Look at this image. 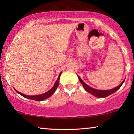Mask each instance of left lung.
<instances>
[{
	"instance_id": "obj_1",
	"label": "left lung",
	"mask_w": 134,
	"mask_h": 134,
	"mask_svg": "<svg viewBox=\"0 0 134 134\" xmlns=\"http://www.w3.org/2000/svg\"><path fill=\"white\" fill-rule=\"evenodd\" d=\"M78 77H79V80H80V83H81L82 85H83L84 89H85L87 91H88V93H91V94L94 95V96L97 97V98H105V97H107L108 96H109V95L113 94V93L116 92V91L118 90V89H120V88L121 87L122 83H124V80H124L120 85H118V87L109 90H99L93 88H91L90 87V86L87 85V84H86L85 82H84L83 80L80 79V77L79 76H78Z\"/></svg>"
}]
</instances>
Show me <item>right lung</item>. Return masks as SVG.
<instances>
[{"label": "right lung", "mask_w": 134, "mask_h": 134, "mask_svg": "<svg viewBox=\"0 0 134 134\" xmlns=\"http://www.w3.org/2000/svg\"><path fill=\"white\" fill-rule=\"evenodd\" d=\"M62 72L60 73L59 76L58 77V79L57 80H56L55 83L54 85L53 86V87L51 88V90H49L48 91H47V92H46L45 93H44V94H39V95H35V96H28V95H25L24 94H23V93L19 92V91L16 90H15L16 92L18 93H19V94H21V96H23V97H24L25 98H27V99H32V100H37V101H41V100H43L49 98V97H51L52 95L54 94L55 91L57 88L58 86V84H59V80H60V75H61Z\"/></svg>", "instance_id": "right-lung-1"}]
</instances>
